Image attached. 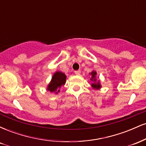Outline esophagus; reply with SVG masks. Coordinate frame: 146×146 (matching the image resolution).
I'll list each match as a JSON object with an SVG mask.
<instances>
[{
    "label": "esophagus",
    "instance_id": "1",
    "mask_svg": "<svg viewBox=\"0 0 146 146\" xmlns=\"http://www.w3.org/2000/svg\"><path fill=\"white\" fill-rule=\"evenodd\" d=\"M80 73H81V71H75V74L76 75H80Z\"/></svg>",
    "mask_w": 146,
    "mask_h": 146
}]
</instances>
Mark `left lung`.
Wrapping results in <instances>:
<instances>
[{
    "label": "left lung",
    "instance_id": "1",
    "mask_svg": "<svg viewBox=\"0 0 146 146\" xmlns=\"http://www.w3.org/2000/svg\"><path fill=\"white\" fill-rule=\"evenodd\" d=\"M89 75L91 76L90 80L93 82L91 84V86L93 89L99 90L102 88L101 82H100V80H97V72L93 70V71L89 73Z\"/></svg>",
    "mask_w": 146,
    "mask_h": 146
}]
</instances>
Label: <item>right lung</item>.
I'll return each mask as SVG.
<instances>
[{
  "mask_svg": "<svg viewBox=\"0 0 146 146\" xmlns=\"http://www.w3.org/2000/svg\"><path fill=\"white\" fill-rule=\"evenodd\" d=\"M66 75L61 71H56L46 86V90L51 93L58 94L60 90V88L66 84Z\"/></svg>",
  "mask_w": 146,
  "mask_h": 146,
  "instance_id": "right-lung-1",
  "label": "right lung"
}]
</instances>
